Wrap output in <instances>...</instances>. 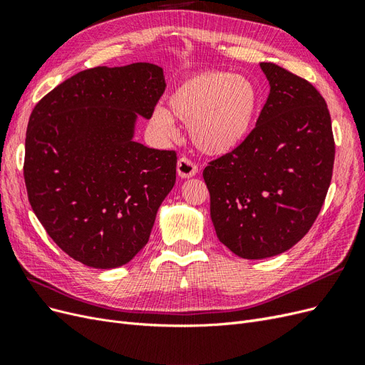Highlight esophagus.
I'll return each instance as SVG.
<instances>
[{
	"label": "esophagus",
	"mask_w": 365,
	"mask_h": 365,
	"mask_svg": "<svg viewBox=\"0 0 365 365\" xmlns=\"http://www.w3.org/2000/svg\"><path fill=\"white\" fill-rule=\"evenodd\" d=\"M176 170H178L181 178H192V176L197 173V165L190 158L182 157L178 160V164H176Z\"/></svg>",
	"instance_id": "obj_1"
}]
</instances>
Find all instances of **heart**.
Segmentation results:
<instances>
[{"label":"heart","instance_id":"heart-1","mask_svg":"<svg viewBox=\"0 0 365 365\" xmlns=\"http://www.w3.org/2000/svg\"><path fill=\"white\" fill-rule=\"evenodd\" d=\"M259 105L257 88L244 76L202 71L187 77L157 108L152 125L173 137L175 120L189 125L193 145L208 155H224L245 140Z\"/></svg>","mask_w":365,"mask_h":365}]
</instances>
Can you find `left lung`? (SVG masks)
<instances>
[{
    "mask_svg": "<svg viewBox=\"0 0 365 365\" xmlns=\"http://www.w3.org/2000/svg\"><path fill=\"white\" fill-rule=\"evenodd\" d=\"M260 68L271 88L256 128L202 173L217 239L242 259L277 256L306 236L335 160L332 120L317 88L275 63Z\"/></svg>",
    "mask_w": 365,
    "mask_h": 365,
    "instance_id": "obj_1",
    "label": "left lung"
}]
</instances>
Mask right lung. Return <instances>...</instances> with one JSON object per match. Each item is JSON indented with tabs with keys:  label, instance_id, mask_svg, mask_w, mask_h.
<instances>
[{
	"label": "right lung",
	"instance_id": "1",
	"mask_svg": "<svg viewBox=\"0 0 365 365\" xmlns=\"http://www.w3.org/2000/svg\"><path fill=\"white\" fill-rule=\"evenodd\" d=\"M165 90L148 62L96 67L58 85L33 108L24 181L47 235L86 267L109 269L148 244L176 180V152L134 141Z\"/></svg>",
	"mask_w": 365,
	"mask_h": 365
}]
</instances>
